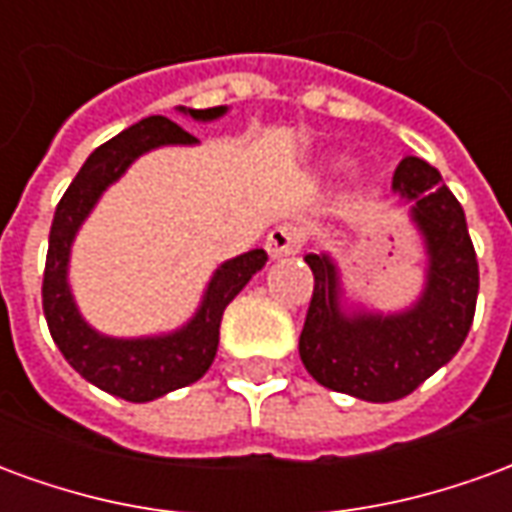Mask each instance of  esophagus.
<instances>
[{"mask_svg": "<svg viewBox=\"0 0 512 512\" xmlns=\"http://www.w3.org/2000/svg\"><path fill=\"white\" fill-rule=\"evenodd\" d=\"M301 246V230L293 224H282L277 230H271L266 238V252L271 260H282L299 252Z\"/></svg>", "mask_w": 512, "mask_h": 512, "instance_id": "1", "label": "esophagus"}]
</instances>
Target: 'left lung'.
<instances>
[{
  "instance_id": "1",
  "label": "left lung",
  "mask_w": 512,
  "mask_h": 512,
  "mask_svg": "<svg viewBox=\"0 0 512 512\" xmlns=\"http://www.w3.org/2000/svg\"><path fill=\"white\" fill-rule=\"evenodd\" d=\"M392 191L408 205L425 255L422 290L411 304L386 312L367 307L345 290L329 252L304 255L315 290L299 337L301 362L326 389L367 403L411 395L458 354L480 288L466 216L439 169L406 156L392 175Z\"/></svg>"
}]
</instances>
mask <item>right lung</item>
<instances>
[{
  "label": "right lung",
  "mask_w": 512,
  "mask_h": 512,
  "mask_svg": "<svg viewBox=\"0 0 512 512\" xmlns=\"http://www.w3.org/2000/svg\"><path fill=\"white\" fill-rule=\"evenodd\" d=\"M183 117L197 123H213L230 112V106L213 109H186ZM197 139L167 117L153 115L136 126L112 136L106 145L95 147L84 161L79 175L62 194L49 235V255L43 274V312L54 343L68 359V365L90 384L109 395L131 403H147L180 386L200 381L219 348V326L227 304L246 288V282L266 266L268 255L252 249L244 255L224 260L213 268L208 285L202 290L197 310L178 329L145 337H112L95 329L76 304L71 290L73 241L90 219L104 191L128 172L136 158L158 147H194Z\"/></svg>",
  "instance_id": "add662e5"
}]
</instances>
